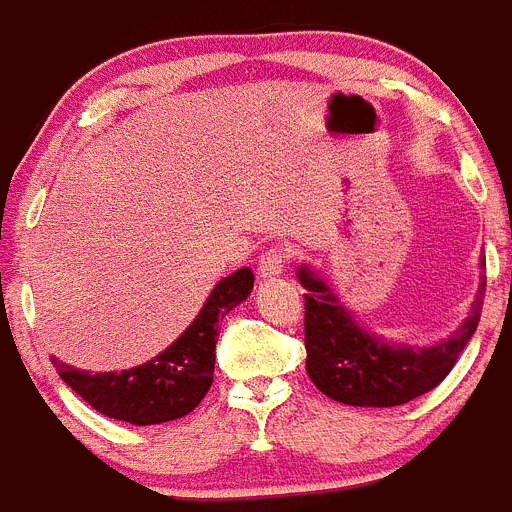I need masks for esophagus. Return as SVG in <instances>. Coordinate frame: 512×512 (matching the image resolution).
<instances>
[{"instance_id":"esophagus-1","label":"esophagus","mask_w":512,"mask_h":512,"mask_svg":"<svg viewBox=\"0 0 512 512\" xmlns=\"http://www.w3.org/2000/svg\"><path fill=\"white\" fill-rule=\"evenodd\" d=\"M287 261H289L287 248L271 246L269 251L261 253V259H259V274L264 276V279H274V276H279L281 271L287 269Z\"/></svg>"}]
</instances>
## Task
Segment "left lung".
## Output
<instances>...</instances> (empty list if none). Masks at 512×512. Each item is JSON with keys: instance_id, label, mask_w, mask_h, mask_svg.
Returning <instances> with one entry per match:
<instances>
[{"instance_id": "obj_1", "label": "left lung", "mask_w": 512, "mask_h": 512, "mask_svg": "<svg viewBox=\"0 0 512 512\" xmlns=\"http://www.w3.org/2000/svg\"><path fill=\"white\" fill-rule=\"evenodd\" d=\"M304 294L307 375L325 396L348 406H401L429 393L449 375L480 322L485 281H480L470 317L447 340L411 348L381 340L353 320L337 294L312 269H299Z\"/></svg>"}]
</instances>
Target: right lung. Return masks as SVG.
I'll return each mask as SVG.
<instances>
[{
    "label": "right lung",
    "mask_w": 512,
    "mask_h": 512,
    "mask_svg": "<svg viewBox=\"0 0 512 512\" xmlns=\"http://www.w3.org/2000/svg\"><path fill=\"white\" fill-rule=\"evenodd\" d=\"M253 289L248 266L215 284L192 325L149 363L121 373H88L53 358L58 375L109 419L149 426L190 414L213 386L218 322Z\"/></svg>",
    "instance_id": "obj_1"
}]
</instances>
